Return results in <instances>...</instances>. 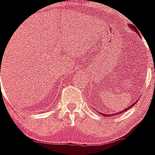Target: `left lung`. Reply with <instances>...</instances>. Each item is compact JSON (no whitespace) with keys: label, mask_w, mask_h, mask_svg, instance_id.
I'll use <instances>...</instances> for the list:
<instances>
[{"label":"left lung","mask_w":155,"mask_h":155,"mask_svg":"<svg viewBox=\"0 0 155 155\" xmlns=\"http://www.w3.org/2000/svg\"><path fill=\"white\" fill-rule=\"evenodd\" d=\"M130 27L131 28H134V30L135 31H136L137 33V31L136 30V28H134V26H130ZM135 104H136V103H134L133 104H132L131 106H130V107H127V109H125V110H123L122 111H120V112H119V113H117V114H104V113H101V114L102 115H104V116H105V117H112V116H114V115H117V114H123V113L124 112H125V111H127L128 110V109H130V107H133V106H134ZM97 112H99V111H97Z\"/></svg>","instance_id":"obj_1"}]
</instances>
